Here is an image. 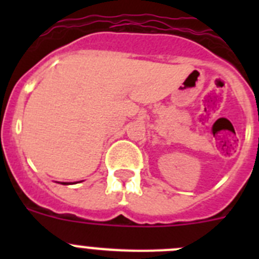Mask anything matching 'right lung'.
<instances>
[{
  "mask_svg": "<svg viewBox=\"0 0 259 259\" xmlns=\"http://www.w3.org/2000/svg\"><path fill=\"white\" fill-rule=\"evenodd\" d=\"M63 184H66V183H63Z\"/></svg>",
  "mask_w": 259,
  "mask_h": 259,
  "instance_id": "add662e5",
  "label": "right lung"
}]
</instances>
